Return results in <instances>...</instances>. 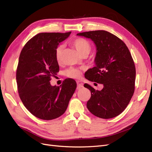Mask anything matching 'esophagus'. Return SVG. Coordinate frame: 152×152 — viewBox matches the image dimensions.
<instances>
[{
  "label": "esophagus",
  "mask_w": 152,
  "mask_h": 152,
  "mask_svg": "<svg viewBox=\"0 0 152 152\" xmlns=\"http://www.w3.org/2000/svg\"><path fill=\"white\" fill-rule=\"evenodd\" d=\"M77 88L78 89H80V88H81V87H83V83H82V82H81L80 81H77Z\"/></svg>",
  "instance_id": "34e87169"
}]
</instances>
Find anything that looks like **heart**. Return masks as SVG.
I'll return each mask as SVG.
<instances>
[{"mask_svg": "<svg viewBox=\"0 0 152 152\" xmlns=\"http://www.w3.org/2000/svg\"><path fill=\"white\" fill-rule=\"evenodd\" d=\"M71 44L82 56H84V55L87 56L91 50V43L88 40L84 38H76L72 40ZM63 50V46L62 45H59L55 50V56H56V59L58 63H60L61 61ZM65 74L67 77L72 78V79H79L81 77L82 73L80 69L76 68H70L65 70Z\"/></svg>", "mask_w": 152, "mask_h": 152, "instance_id": "b5f03b06", "label": "heart"}]
</instances>
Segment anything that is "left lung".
<instances>
[{"instance_id": "obj_1", "label": "left lung", "mask_w": 152, "mask_h": 152, "mask_svg": "<svg viewBox=\"0 0 152 152\" xmlns=\"http://www.w3.org/2000/svg\"><path fill=\"white\" fill-rule=\"evenodd\" d=\"M91 39L96 44V66L86 72L85 77L103 85L102 90L91 91L87 108L94 115L111 118L120 115L129 103L135 89L136 68L126 44L117 36L104 30L77 34Z\"/></svg>"}]
</instances>
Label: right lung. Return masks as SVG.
<instances>
[{"mask_svg": "<svg viewBox=\"0 0 152 152\" xmlns=\"http://www.w3.org/2000/svg\"><path fill=\"white\" fill-rule=\"evenodd\" d=\"M71 34L40 33L22 49L16 70L18 94L28 111L42 120H53L65 112L77 87L66 79L60 86H52L50 77L59 72L55 56L58 45Z\"/></svg>", "mask_w": 152, "mask_h": 152, "instance_id": "obj_1", "label": "right lung"}]
</instances>
